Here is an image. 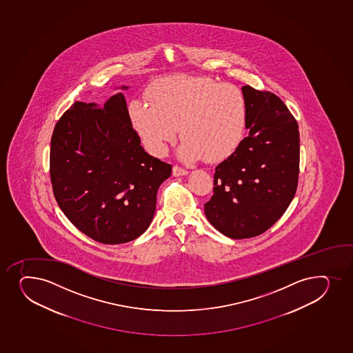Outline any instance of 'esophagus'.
I'll return each instance as SVG.
<instances>
[{"mask_svg": "<svg viewBox=\"0 0 353 353\" xmlns=\"http://www.w3.org/2000/svg\"><path fill=\"white\" fill-rule=\"evenodd\" d=\"M172 174H174V176H184V174H188V170L185 168L181 167V165H174Z\"/></svg>", "mask_w": 353, "mask_h": 353, "instance_id": "obj_1", "label": "esophagus"}]
</instances>
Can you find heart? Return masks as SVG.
Here are the masks:
<instances>
[{"instance_id": "b5f03b06", "label": "heart", "mask_w": 353, "mask_h": 353, "mask_svg": "<svg viewBox=\"0 0 353 353\" xmlns=\"http://www.w3.org/2000/svg\"><path fill=\"white\" fill-rule=\"evenodd\" d=\"M152 103L135 100L129 117L139 137L162 155L179 127L181 155L185 159H228L246 133L247 101L243 91L206 77L176 76L154 88Z\"/></svg>"}]
</instances>
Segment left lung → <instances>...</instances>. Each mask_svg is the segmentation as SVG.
I'll use <instances>...</instances> for the list:
<instances>
[{"label": "left lung", "mask_w": 353, "mask_h": 353, "mask_svg": "<svg viewBox=\"0 0 353 353\" xmlns=\"http://www.w3.org/2000/svg\"><path fill=\"white\" fill-rule=\"evenodd\" d=\"M243 93L250 135L216 165L212 197L204 206L210 223L232 239L272 228L292 203L300 172V132L288 107L250 85Z\"/></svg>", "instance_id": "obj_1"}]
</instances>
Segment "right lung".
I'll use <instances>...</instances> for the list:
<instances>
[{
  "instance_id": "obj_1",
  "label": "right lung",
  "mask_w": 353,
  "mask_h": 353,
  "mask_svg": "<svg viewBox=\"0 0 353 353\" xmlns=\"http://www.w3.org/2000/svg\"><path fill=\"white\" fill-rule=\"evenodd\" d=\"M140 142L122 93L103 107L76 101L54 125L53 196L68 219L98 243H128L152 223L157 190L172 165Z\"/></svg>"
}]
</instances>
